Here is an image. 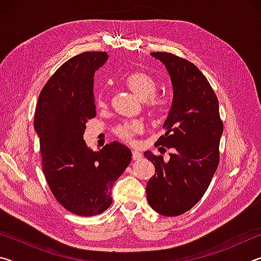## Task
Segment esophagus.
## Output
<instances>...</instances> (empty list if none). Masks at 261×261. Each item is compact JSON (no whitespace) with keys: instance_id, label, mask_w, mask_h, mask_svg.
Returning <instances> with one entry per match:
<instances>
[{"instance_id":"34e87169","label":"esophagus","mask_w":261,"mask_h":261,"mask_svg":"<svg viewBox=\"0 0 261 261\" xmlns=\"http://www.w3.org/2000/svg\"><path fill=\"white\" fill-rule=\"evenodd\" d=\"M132 159H134L135 161L140 160V159H141V154H140L138 151H134V152H132Z\"/></svg>"}]
</instances>
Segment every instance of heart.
Returning <instances> with one entry per match:
<instances>
[{
  "mask_svg": "<svg viewBox=\"0 0 261 261\" xmlns=\"http://www.w3.org/2000/svg\"><path fill=\"white\" fill-rule=\"evenodd\" d=\"M125 86L137 98L144 102L146 112L153 117L162 116L170 107V98L166 93H156L159 84L155 77L143 70H136L125 78ZM108 103V95L106 90H99L95 94V105L98 108H105ZM144 130L140 121H127L118 124L114 129V134L126 143H132L136 135Z\"/></svg>",
  "mask_w": 261,
  "mask_h": 261,
  "instance_id": "heart-1",
  "label": "heart"
}]
</instances>
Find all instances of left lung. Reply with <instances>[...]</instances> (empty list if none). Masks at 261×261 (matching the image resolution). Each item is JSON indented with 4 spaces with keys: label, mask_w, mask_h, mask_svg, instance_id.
<instances>
[{
    "label": "left lung",
    "mask_w": 261,
    "mask_h": 261,
    "mask_svg": "<svg viewBox=\"0 0 261 261\" xmlns=\"http://www.w3.org/2000/svg\"><path fill=\"white\" fill-rule=\"evenodd\" d=\"M152 56L166 65L174 99L163 124L166 134L155 143L170 149L169 159L145 152L155 167L146 187L147 200L159 214L177 216L191 210L210 187L220 161L223 122L218 96L196 65L170 53Z\"/></svg>",
    "instance_id": "left-lung-1"
}]
</instances>
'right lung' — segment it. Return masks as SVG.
I'll return each mask as SVG.
<instances>
[{
    "label": "right lung",
    "instance_id": "right-lung-1",
    "mask_svg": "<svg viewBox=\"0 0 261 261\" xmlns=\"http://www.w3.org/2000/svg\"><path fill=\"white\" fill-rule=\"evenodd\" d=\"M108 61L106 51H85L68 60L48 79L35 108L42 171L51 193L79 216L103 213L112 188L131 162V151L113 141L99 152L84 140L86 123L96 116L93 77Z\"/></svg>",
    "mask_w": 261,
    "mask_h": 261
}]
</instances>
